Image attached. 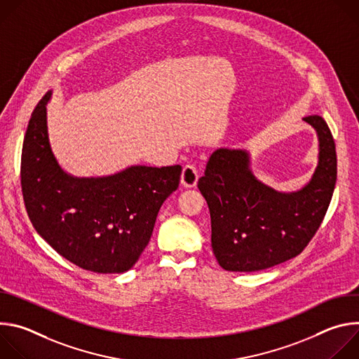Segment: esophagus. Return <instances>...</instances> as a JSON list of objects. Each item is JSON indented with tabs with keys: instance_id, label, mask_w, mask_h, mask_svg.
<instances>
[{
	"instance_id": "obj_1",
	"label": "esophagus",
	"mask_w": 359,
	"mask_h": 359,
	"mask_svg": "<svg viewBox=\"0 0 359 359\" xmlns=\"http://www.w3.org/2000/svg\"><path fill=\"white\" fill-rule=\"evenodd\" d=\"M197 179H198V170L194 165H186L183 168V172H182V186L183 187H196L197 184Z\"/></svg>"
}]
</instances>
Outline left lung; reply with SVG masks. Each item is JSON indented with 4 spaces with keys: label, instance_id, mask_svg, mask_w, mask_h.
<instances>
[{
    "label": "left lung",
    "instance_id": "1",
    "mask_svg": "<svg viewBox=\"0 0 359 359\" xmlns=\"http://www.w3.org/2000/svg\"><path fill=\"white\" fill-rule=\"evenodd\" d=\"M318 136V165L297 191H278L255 177L244 149L212 153L197 187L212 219V248L227 271H259L298 255L330 206L337 182V153L327 122L306 116Z\"/></svg>",
    "mask_w": 359,
    "mask_h": 359
}]
</instances>
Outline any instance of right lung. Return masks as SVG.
<instances>
[{
  "label": "right lung",
  "mask_w": 359,
  "mask_h": 359,
  "mask_svg": "<svg viewBox=\"0 0 359 359\" xmlns=\"http://www.w3.org/2000/svg\"><path fill=\"white\" fill-rule=\"evenodd\" d=\"M34 109L22 144L21 187L36 233L75 266L125 273L139 260L163 201L179 187L182 166L135 165L115 175L76 177L50 149L46 105Z\"/></svg>",
  "instance_id": "1"
}]
</instances>
